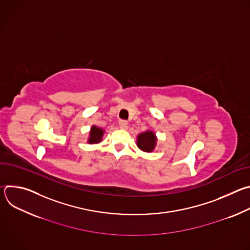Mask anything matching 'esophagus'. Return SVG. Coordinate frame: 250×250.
Returning a JSON list of instances; mask_svg holds the SVG:
<instances>
[{
  "mask_svg": "<svg viewBox=\"0 0 250 250\" xmlns=\"http://www.w3.org/2000/svg\"><path fill=\"white\" fill-rule=\"evenodd\" d=\"M119 125H120L121 128H124V129L127 128V125H128L127 122H126V121H124V120H121V121L119 122Z\"/></svg>",
  "mask_w": 250,
  "mask_h": 250,
  "instance_id": "1",
  "label": "esophagus"
}]
</instances>
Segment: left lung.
<instances>
[{
	"label": "left lung",
	"instance_id": "obj_1",
	"mask_svg": "<svg viewBox=\"0 0 250 250\" xmlns=\"http://www.w3.org/2000/svg\"><path fill=\"white\" fill-rule=\"evenodd\" d=\"M156 137L152 131H146L137 136V146L146 152H150L155 146Z\"/></svg>",
	"mask_w": 250,
	"mask_h": 250
}]
</instances>
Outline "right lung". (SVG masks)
Wrapping results in <instances>:
<instances>
[{"label":"right lung","mask_w":250,"mask_h":250,"mask_svg":"<svg viewBox=\"0 0 250 250\" xmlns=\"http://www.w3.org/2000/svg\"><path fill=\"white\" fill-rule=\"evenodd\" d=\"M104 130L102 128H99L97 126H93L91 128L90 132V138H89V144H98V142L101 141L102 136H103Z\"/></svg>","instance_id":"obj_1"}]
</instances>
